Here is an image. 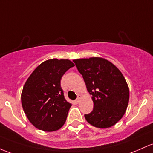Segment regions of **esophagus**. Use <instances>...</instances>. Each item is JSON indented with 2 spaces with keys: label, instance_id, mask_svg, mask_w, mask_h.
Instances as JSON below:
<instances>
[{
  "label": "esophagus",
  "instance_id": "34e87169",
  "mask_svg": "<svg viewBox=\"0 0 153 153\" xmlns=\"http://www.w3.org/2000/svg\"><path fill=\"white\" fill-rule=\"evenodd\" d=\"M80 97H79V96H78V98H77L76 100H75V103H76V104L79 103V102H80Z\"/></svg>",
  "mask_w": 153,
  "mask_h": 153
}]
</instances>
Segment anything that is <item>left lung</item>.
I'll list each match as a JSON object with an SVG mask.
<instances>
[{
    "mask_svg": "<svg viewBox=\"0 0 153 153\" xmlns=\"http://www.w3.org/2000/svg\"><path fill=\"white\" fill-rule=\"evenodd\" d=\"M94 102L91 112L84 115L88 123L97 128L115 125L123 116L129 100L128 84L123 74L105 59H74Z\"/></svg>",
    "mask_w": 153,
    "mask_h": 153,
    "instance_id": "obj_1",
    "label": "left lung"
}]
</instances>
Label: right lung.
I'll return each mask as SVG.
<instances>
[{
    "mask_svg": "<svg viewBox=\"0 0 153 153\" xmlns=\"http://www.w3.org/2000/svg\"><path fill=\"white\" fill-rule=\"evenodd\" d=\"M74 66L68 59H51L37 67L27 80L22 105L36 128L54 131L65 124L72 105L65 100L60 82L64 74Z\"/></svg>",
    "mask_w": 153,
    "mask_h": 153,
    "instance_id": "right-lung-1",
    "label": "right lung"
}]
</instances>
